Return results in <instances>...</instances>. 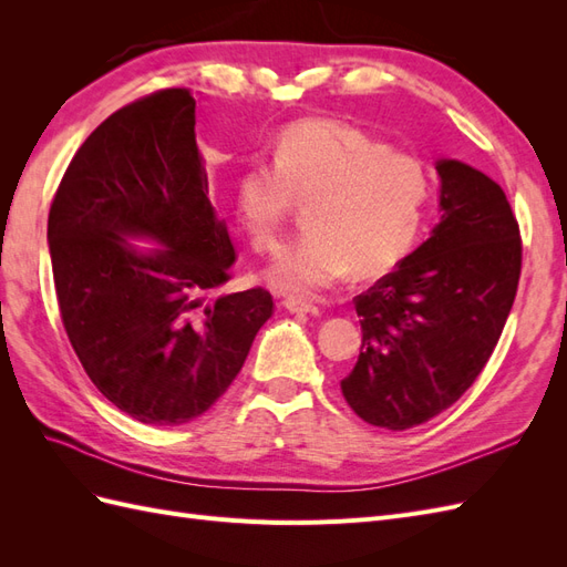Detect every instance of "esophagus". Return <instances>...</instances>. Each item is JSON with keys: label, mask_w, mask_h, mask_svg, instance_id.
Here are the masks:
<instances>
[{"label": "esophagus", "mask_w": 567, "mask_h": 567, "mask_svg": "<svg viewBox=\"0 0 567 567\" xmlns=\"http://www.w3.org/2000/svg\"><path fill=\"white\" fill-rule=\"evenodd\" d=\"M284 307L288 312H296V315H319V307L312 300L298 298V296H288L284 300Z\"/></svg>", "instance_id": "34e87169"}]
</instances>
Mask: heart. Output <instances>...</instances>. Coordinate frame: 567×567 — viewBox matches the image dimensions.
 Wrapping results in <instances>:
<instances>
[{
    "instance_id": "obj_1",
    "label": "heart",
    "mask_w": 567,
    "mask_h": 567,
    "mask_svg": "<svg viewBox=\"0 0 567 567\" xmlns=\"http://www.w3.org/2000/svg\"><path fill=\"white\" fill-rule=\"evenodd\" d=\"M427 198L431 173L421 158L331 117L288 125L274 163L246 165L234 192L238 219L262 252L277 250L296 200H310L307 231L267 271L274 286L293 293L398 265L416 241Z\"/></svg>"
}]
</instances>
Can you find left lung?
Returning a JSON list of instances; mask_svg holds the SVG:
<instances>
[{
  "mask_svg": "<svg viewBox=\"0 0 567 567\" xmlns=\"http://www.w3.org/2000/svg\"><path fill=\"white\" fill-rule=\"evenodd\" d=\"M440 225L354 298L362 350L340 381L354 414L406 431L450 409L485 369L516 300L523 246L504 188L437 161Z\"/></svg>",
  "mask_w": 567,
  "mask_h": 567,
  "instance_id": "left-lung-1",
  "label": "left lung"
}]
</instances>
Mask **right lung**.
<instances>
[{"label":"right lung","mask_w":567,"mask_h":567,"mask_svg":"<svg viewBox=\"0 0 567 567\" xmlns=\"http://www.w3.org/2000/svg\"><path fill=\"white\" fill-rule=\"evenodd\" d=\"M194 127L196 99L179 87L115 111L78 148L47 225L78 359L109 402L153 425L205 414L274 312L265 288L208 298L236 252ZM127 237L162 248L144 254Z\"/></svg>","instance_id":"right-lung-1"}]
</instances>
